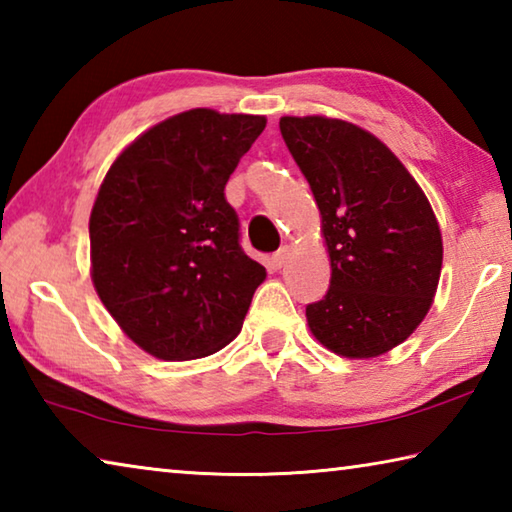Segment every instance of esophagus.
<instances>
[{
    "label": "esophagus",
    "instance_id": "obj_1",
    "mask_svg": "<svg viewBox=\"0 0 512 512\" xmlns=\"http://www.w3.org/2000/svg\"><path fill=\"white\" fill-rule=\"evenodd\" d=\"M289 255H291V248H289V246H282L280 250H277V253L273 255L275 268H282L284 264H287V262H289Z\"/></svg>",
    "mask_w": 512,
    "mask_h": 512
}]
</instances>
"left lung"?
I'll return each mask as SVG.
<instances>
[{
  "mask_svg": "<svg viewBox=\"0 0 512 512\" xmlns=\"http://www.w3.org/2000/svg\"><path fill=\"white\" fill-rule=\"evenodd\" d=\"M280 131L320 212L332 280L307 305L320 345L372 359L415 332L436 296L443 235L429 198L388 146L350 121L282 117Z\"/></svg>",
  "mask_w": 512,
  "mask_h": 512,
  "instance_id": "8db88e82",
  "label": "left lung"
}]
</instances>
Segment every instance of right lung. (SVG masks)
Returning <instances> with one entry per match:
<instances>
[{"label":"right lung","instance_id":"1","mask_svg":"<svg viewBox=\"0 0 512 512\" xmlns=\"http://www.w3.org/2000/svg\"><path fill=\"white\" fill-rule=\"evenodd\" d=\"M262 115L194 108L126 146L94 198L90 275L103 307L155 359L210 357L241 332L266 268L239 246L225 183Z\"/></svg>","mask_w":512,"mask_h":512}]
</instances>
